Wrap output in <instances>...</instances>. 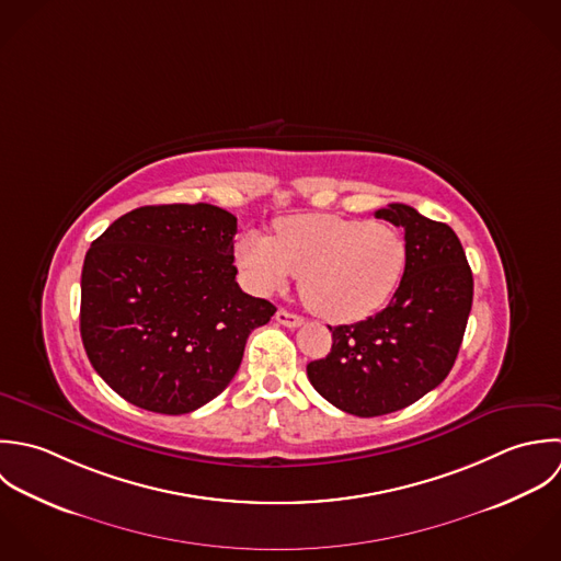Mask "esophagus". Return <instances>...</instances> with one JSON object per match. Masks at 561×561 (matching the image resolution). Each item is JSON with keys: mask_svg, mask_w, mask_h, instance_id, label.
Segmentation results:
<instances>
[{"mask_svg": "<svg viewBox=\"0 0 561 561\" xmlns=\"http://www.w3.org/2000/svg\"><path fill=\"white\" fill-rule=\"evenodd\" d=\"M276 322L283 324V327H287V329H298V327L305 324V320H302L300 316L289 313V311H285V309H278V311H276Z\"/></svg>", "mask_w": 561, "mask_h": 561, "instance_id": "esophagus-1", "label": "esophagus"}]
</instances>
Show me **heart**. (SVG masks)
I'll return each mask as SVG.
<instances>
[{"label":"heart","instance_id":"1","mask_svg":"<svg viewBox=\"0 0 561 561\" xmlns=\"http://www.w3.org/2000/svg\"><path fill=\"white\" fill-rule=\"evenodd\" d=\"M409 248L391 226L329 213L283 217L274 239L248 230L234 259L245 283L263 296L300 276L305 305L331 322H357L378 311L398 289Z\"/></svg>","mask_w":561,"mask_h":561}]
</instances>
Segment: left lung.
<instances>
[{
  "instance_id": "obj_1",
  "label": "left lung",
  "mask_w": 561,
  "mask_h": 561,
  "mask_svg": "<svg viewBox=\"0 0 561 561\" xmlns=\"http://www.w3.org/2000/svg\"><path fill=\"white\" fill-rule=\"evenodd\" d=\"M404 230V276L373 318L335 327L324 359L311 362V385L337 409L374 417L409 407L435 389L455 364L472 309V272L455 230L389 204L374 213Z\"/></svg>"
}]
</instances>
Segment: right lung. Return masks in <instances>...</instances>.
Here are the masks:
<instances>
[{"label": "right lung", "instance_id": "obj_1", "mask_svg": "<svg viewBox=\"0 0 561 561\" xmlns=\"http://www.w3.org/2000/svg\"><path fill=\"white\" fill-rule=\"evenodd\" d=\"M237 217L213 204H159L115 219L82 265L80 335L124 400L168 415L219 396L248 335L276 307L237 285Z\"/></svg>", "mask_w": 561, "mask_h": 561}]
</instances>
